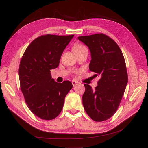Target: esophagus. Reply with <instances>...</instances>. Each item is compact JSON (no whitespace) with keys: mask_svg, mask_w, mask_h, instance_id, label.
Returning <instances> with one entry per match:
<instances>
[{"mask_svg":"<svg viewBox=\"0 0 148 148\" xmlns=\"http://www.w3.org/2000/svg\"><path fill=\"white\" fill-rule=\"evenodd\" d=\"M71 83H72V84H73V86L75 87L76 85H77L78 82H76V81H72V82H71Z\"/></svg>","mask_w":148,"mask_h":148,"instance_id":"1","label":"esophagus"}]
</instances>
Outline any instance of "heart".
I'll list each match as a JSON object with an SVG mask.
<instances>
[{"mask_svg": "<svg viewBox=\"0 0 148 148\" xmlns=\"http://www.w3.org/2000/svg\"><path fill=\"white\" fill-rule=\"evenodd\" d=\"M84 49H86V47L83 46V44L79 43H75L72 47V51L75 54L84 50Z\"/></svg>", "mask_w": 148, "mask_h": 148, "instance_id": "1", "label": "heart"}]
</instances>
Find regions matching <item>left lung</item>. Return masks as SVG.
I'll use <instances>...</instances> for the list:
<instances>
[{
    "label": "left lung",
    "instance_id": "1",
    "mask_svg": "<svg viewBox=\"0 0 148 148\" xmlns=\"http://www.w3.org/2000/svg\"><path fill=\"white\" fill-rule=\"evenodd\" d=\"M78 39L90 51L89 69L100 77L95 90L89 85L84 84V109L91 119L102 122L115 114L125 91L128 75L124 57L118 44L103 33Z\"/></svg>",
    "mask_w": 148,
    "mask_h": 148
}]
</instances>
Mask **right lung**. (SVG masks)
<instances>
[{
	"label": "right lung",
	"mask_w": 148,
	"mask_h": 148,
	"mask_svg": "<svg viewBox=\"0 0 148 148\" xmlns=\"http://www.w3.org/2000/svg\"><path fill=\"white\" fill-rule=\"evenodd\" d=\"M73 36H39L30 43L21 59L20 89L29 110L41 119L51 120L59 115L65 97L73 87L69 81L56 82L51 70L59 66L62 53Z\"/></svg>",
	"instance_id": "1"
}]
</instances>
